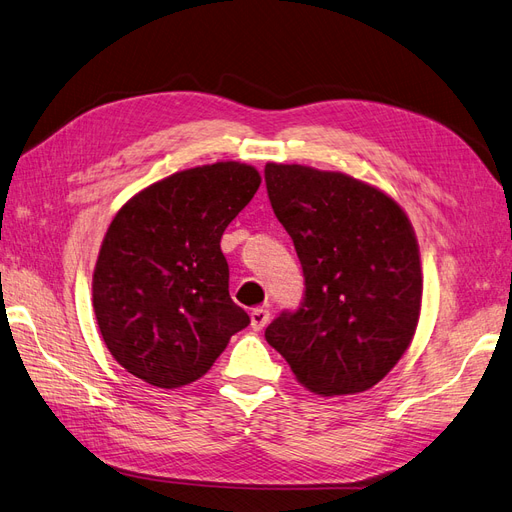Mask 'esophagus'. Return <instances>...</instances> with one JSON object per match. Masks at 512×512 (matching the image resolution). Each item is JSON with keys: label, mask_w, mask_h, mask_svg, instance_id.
<instances>
[{"label": "esophagus", "mask_w": 512, "mask_h": 512, "mask_svg": "<svg viewBox=\"0 0 512 512\" xmlns=\"http://www.w3.org/2000/svg\"><path fill=\"white\" fill-rule=\"evenodd\" d=\"M250 318H252V329L262 331L269 324L271 314H269V309H265V307H256V309H252Z\"/></svg>", "instance_id": "obj_1"}]
</instances>
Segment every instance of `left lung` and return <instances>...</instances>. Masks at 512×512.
<instances>
[{
  "mask_svg": "<svg viewBox=\"0 0 512 512\" xmlns=\"http://www.w3.org/2000/svg\"><path fill=\"white\" fill-rule=\"evenodd\" d=\"M265 181L305 277L301 307L269 324L267 342L312 393H363L404 356L421 316L408 215L389 194L333 170L269 162Z\"/></svg>",
  "mask_w": 512,
  "mask_h": 512,
  "instance_id": "left-lung-1",
  "label": "left lung"
}]
</instances>
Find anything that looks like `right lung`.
<instances>
[{
    "mask_svg": "<svg viewBox=\"0 0 512 512\" xmlns=\"http://www.w3.org/2000/svg\"><path fill=\"white\" fill-rule=\"evenodd\" d=\"M258 185L254 166L215 162L151 183L117 211L91 290L104 344L132 376L179 389L250 324L228 294L220 241Z\"/></svg>",
    "mask_w": 512,
    "mask_h": 512,
    "instance_id": "1",
    "label": "right lung"
}]
</instances>
